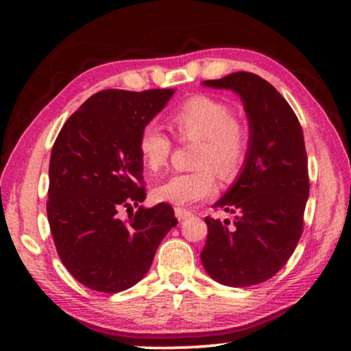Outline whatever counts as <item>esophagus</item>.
Returning <instances> with one entry per match:
<instances>
[{
  "label": "esophagus",
  "mask_w": 351,
  "mask_h": 351,
  "mask_svg": "<svg viewBox=\"0 0 351 351\" xmlns=\"http://www.w3.org/2000/svg\"><path fill=\"white\" fill-rule=\"evenodd\" d=\"M176 210V217H177V220H185V219H189L190 215H191V213L189 209H184V208H176L174 209Z\"/></svg>",
  "instance_id": "esophagus-1"
}]
</instances>
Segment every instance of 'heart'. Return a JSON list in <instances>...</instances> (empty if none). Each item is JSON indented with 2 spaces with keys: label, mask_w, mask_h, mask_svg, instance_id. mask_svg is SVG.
I'll use <instances>...</instances> for the list:
<instances>
[{
  "label": "heart",
  "mask_w": 351,
  "mask_h": 351,
  "mask_svg": "<svg viewBox=\"0 0 351 351\" xmlns=\"http://www.w3.org/2000/svg\"><path fill=\"white\" fill-rule=\"evenodd\" d=\"M167 121L179 141H199L195 161L199 169L171 176L153 191L156 201L191 206L214 195L215 174L225 182L238 177L247 160L251 136L228 104L206 94L191 95L172 110ZM137 152L145 171L156 174L169 161L172 143L155 124H147L138 132Z\"/></svg>",
  "instance_id": "obj_1"
}]
</instances>
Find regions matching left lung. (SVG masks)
Wrapping results in <instances>:
<instances>
[{"label": "left lung", "mask_w": 351, "mask_h": 351, "mask_svg": "<svg viewBox=\"0 0 351 351\" xmlns=\"http://www.w3.org/2000/svg\"><path fill=\"white\" fill-rule=\"evenodd\" d=\"M203 84L241 97L251 143L241 174L213 206L234 220L206 217L201 262L220 285H261L281 270L304 232L310 191L304 132L286 99L258 75L237 71Z\"/></svg>", "instance_id": "left-lung-1"}]
</instances>
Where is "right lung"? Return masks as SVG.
Listing matches in <instances>:
<instances>
[{"mask_svg": "<svg viewBox=\"0 0 351 351\" xmlns=\"http://www.w3.org/2000/svg\"><path fill=\"white\" fill-rule=\"evenodd\" d=\"M174 89L100 90L57 136L49 162L47 220L57 254L81 285L121 292L141 281L162 238L177 225L172 206H139L126 221L121 207L147 198L137 138Z\"/></svg>", "mask_w": 351, "mask_h": 351, "instance_id": "1", "label": "right lung"}]
</instances>
